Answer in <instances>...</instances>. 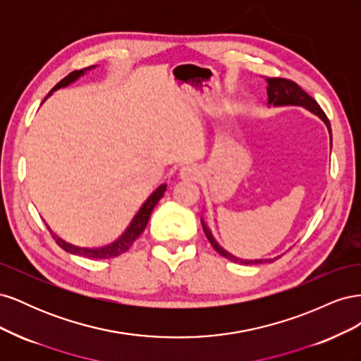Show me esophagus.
I'll use <instances>...</instances> for the list:
<instances>
[{
	"mask_svg": "<svg viewBox=\"0 0 361 361\" xmlns=\"http://www.w3.org/2000/svg\"><path fill=\"white\" fill-rule=\"evenodd\" d=\"M179 174H180V178H182V179H187V180H195V179H199V176H200V171H199V169H197V167L192 166V164H187V166H183V167L180 169Z\"/></svg>",
	"mask_w": 361,
	"mask_h": 361,
	"instance_id": "obj_1",
	"label": "esophagus"
}]
</instances>
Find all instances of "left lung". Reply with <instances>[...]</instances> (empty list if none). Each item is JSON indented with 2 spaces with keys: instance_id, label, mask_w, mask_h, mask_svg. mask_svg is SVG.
Instances as JSON below:
<instances>
[{
  "instance_id": "8db88e82",
  "label": "left lung",
  "mask_w": 361,
  "mask_h": 361,
  "mask_svg": "<svg viewBox=\"0 0 361 361\" xmlns=\"http://www.w3.org/2000/svg\"><path fill=\"white\" fill-rule=\"evenodd\" d=\"M265 81L268 84L267 90H268V104L269 105H274V106H279V105L305 106L309 111H312L316 116H319L324 120V123L326 125V128H329V133L331 135V126H330L329 117L325 116V113L322 111V108L319 106V104L316 102L310 94L305 93L297 82H293L292 80H286V78H267ZM202 226H203V231H204L207 241L211 243V245L215 248V251H218V253H220L224 257H227L228 260L239 262V264H245V265H255V264H265V262H272V259L244 260V259H238V257L232 256L231 253H227V251L224 248H221L220 244L215 241L211 231L203 223V220H202Z\"/></svg>"
}]
</instances>
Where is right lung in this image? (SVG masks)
I'll use <instances>...</instances> for the list:
<instances>
[{
  "label": "right lung",
  "instance_id": "obj_1",
  "mask_svg": "<svg viewBox=\"0 0 361 361\" xmlns=\"http://www.w3.org/2000/svg\"><path fill=\"white\" fill-rule=\"evenodd\" d=\"M92 68L93 66L81 69V71L71 72L68 76H64V78L56 87H54V89L51 90V93L54 90L60 89V87H66L71 82H73L75 80H78L85 71H89ZM166 188H167V185H161L159 188H157V191H154V194H152L150 197L145 202V204L141 206V209L134 216V220H133V223H130V226L128 227V231L122 236H120L116 243L106 245V247H102V248H82V247H76V245H72L69 243H64L63 239H60L56 233L51 232L49 227H48V231L51 232L54 241L57 243V245H60L64 251H68V253L84 256V257H89V259H110V257L120 256V255H123L125 251H128L130 248V245L134 244L135 239L145 232V228H146L147 221H149V216H150L152 211H154V207L157 206V203L159 202V199L164 195V192H166Z\"/></svg>",
  "mask_w": 361,
  "mask_h": 361
}]
</instances>
